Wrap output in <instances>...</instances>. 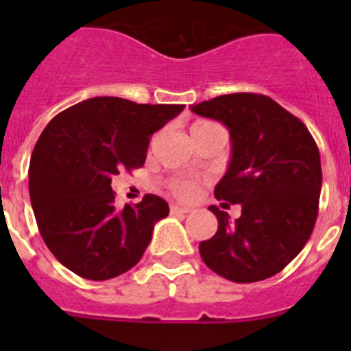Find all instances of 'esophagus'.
Returning a JSON list of instances; mask_svg holds the SVG:
<instances>
[{
  "mask_svg": "<svg viewBox=\"0 0 351 351\" xmlns=\"http://www.w3.org/2000/svg\"><path fill=\"white\" fill-rule=\"evenodd\" d=\"M170 213H190V207H186V206H179V204H172L170 206Z\"/></svg>",
  "mask_w": 351,
  "mask_h": 351,
  "instance_id": "esophagus-1",
  "label": "esophagus"
}]
</instances>
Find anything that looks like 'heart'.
<instances>
[{"label":"heart","mask_w":351,"mask_h":351,"mask_svg":"<svg viewBox=\"0 0 351 351\" xmlns=\"http://www.w3.org/2000/svg\"><path fill=\"white\" fill-rule=\"evenodd\" d=\"M214 128H219V126H216L214 123H210V121H204V119L193 121L190 126L191 137H195V135H200V133H206V132H209V130H214ZM172 190H173V193L181 198H193L195 195H197L198 186H197V182H193V181H178V182H173Z\"/></svg>","instance_id":"heart-1"}]
</instances>
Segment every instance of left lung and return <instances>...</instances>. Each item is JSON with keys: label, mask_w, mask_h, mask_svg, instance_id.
Wrapping results in <instances>:
<instances>
[{"label": "left lung", "mask_w": 351, "mask_h": 351, "mask_svg": "<svg viewBox=\"0 0 351 351\" xmlns=\"http://www.w3.org/2000/svg\"><path fill=\"white\" fill-rule=\"evenodd\" d=\"M191 112L228 128L232 158L214 188L221 206L241 204V218L216 206L218 232L198 250L207 267L234 283L283 271L315 228L322 191L320 153L302 121L272 98L234 93L191 105Z\"/></svg>", "instance_id": "8db88e82"}]
</instances>
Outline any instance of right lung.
Instances as JSON below:
<instances>
[{
    "label": "right lung",
    "mask_w": 351,
    "mask_h": 351,
    "mask_svg": "<svg viewBox=\"0 0 351 351\" xmlns=\"http://www.w3.org/2000/svg\"><path fill=\"white\" fill-rule=\"evenodd\" d=\"M182 108L96 96L45 126L31 154L29 198L43 243L64 267L105 281L137 265L169 204L145 195L119 210L110 182L144 165L149 137Z\"/></svg>",
    "instance_id": "right-lung-1"
}]
</instances>
